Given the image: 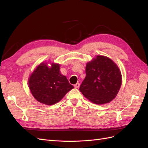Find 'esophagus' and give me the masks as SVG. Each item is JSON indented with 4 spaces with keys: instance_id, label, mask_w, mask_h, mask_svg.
<instances>
[{
    "instance_id": "obj_1",
    "label": "esophagus",
    "mask_w": 148,
    "mask_h": 148,
    "mask_svg": "<svg viewBox=\"0 0 148 148\" xmlns=\"http://www.w3.org/2000/svg\"><path fill=\"white\" fill-rule=\"evenodd\" d=\"M79 83H76L75 85H74V86H75V88H78L79 87Z\"/></svg>"
}]
</instances>
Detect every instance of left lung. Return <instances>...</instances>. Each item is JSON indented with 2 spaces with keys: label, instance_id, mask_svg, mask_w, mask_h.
Listing matches in <instances>:
<instances>
[{
  "label": "left lung",
  "instance_id": "obj_1",
  "mask_svg": "<svg viewBox=\"0 0 148 148\" xmlns=\"http://www.w3.org/2000/svg\"><path fill=\"white\" fill-rule=\"evenodd\" d=\"M122 78L115 62L104 56H97L86 65V77L80 85L83 96L96 104L112 101L118 94Z\"/></svg>",
  "mask_w": 148,
  "mask_h": 148
}]
</instances>
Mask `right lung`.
<instances>
[{"mask_svg": "<svg viewBox=\"0 0 148 148\" xmlns=\"http://www.w3.org/2000/svg\"><path fill=\"white\" fill-rule=\"evenodd\" d=\"M42 62L38 65L28 79L29 90L36 101L51 106L61 101L74 87L60 71V64Z\"/></svg>", "mask_w": 148, "mask_h": 148, "instance_id": "add662e5", "label": "right lung"}]
</instances>
